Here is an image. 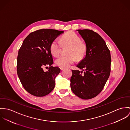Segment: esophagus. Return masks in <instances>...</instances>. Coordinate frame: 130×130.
Masks as SVG:
<instances>
[{
  "label": "esophagus",
  "instance_id": "obj_1",
  "mask_svg": "<svg viewBox=\"0 0 130 130\" xmlns=\"http://www.w3.org/2000/svg\"><path fill=\"white\" fill-rule=\"evenodd\" d=\"M60 69L61 70H63L65 69V68H63V67H60Z\"/></svg>",
  "mask_w": 130,
  "mask_h": 130
}]
</instances>
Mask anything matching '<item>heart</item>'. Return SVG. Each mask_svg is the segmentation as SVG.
Returning a JSON list of instances; mask_svg holds the SVG:
<instances>
[{
    "mask_svg": "<svg viewBox=\"0 0 130 130\" xmlns=\"http://www.w3.org/2000/svg\"><path fill=\"white\" fill-rule=\"evenodd\" d=\"M63 46H69L68 55H61L55 60V64L60 67H67L76 60H81L86 55V45L81 42L79 36L75 33L70 31L63 35L61 38ZM62 45L57 40H53L50 45V51L54 56H57L60 53Z\"/></svg>",
    "mask_w": 130,
    "mask_h": 130,
    "instance_id": "1",
    "label": "heart"
}]
</instances>
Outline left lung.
Masks as SVG:
<instances>
[{"label":"left lung","instance_id":"left-lung-1","mask_svg":"<svg viewBox=\"0 0 130 130\" xmlns=\"http://www.w3.org/2000/svg\"><path fill=\"white\" fill-rule=\"evenodd\" d=\"M77 31L85 42L86 54L77 65L83 71L72 70L70 86L76 96L88 100L101 92L109 77L111 54L105 41L97 33L89 29Z\"/></svg>","mask_w":130,"mask_h":130}]
</instances>
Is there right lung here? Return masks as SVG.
I'll list each match as a JSON object with an SVG mask.
<instances>
[{
  "instance_id": "obj_1",
  "label": "right lung",
  "mask_w": 130,
  "mask_h": 130,
  "mask_svg": "<svg viewBox=\"0 0 130 130\" xmlns=\"http://www.w3.org/2000/svg\"><path fill=\"white\" fill-rule=\"evenodd\" d=\"M63 31L42 29L30 33L19 49L17 59V73L24 88L30 94L43 97L54 88L55 78L60 72L53 67L50 45ZM49 66L46 72L43 67Z\"/></svg>"
}]
</instances>
